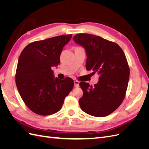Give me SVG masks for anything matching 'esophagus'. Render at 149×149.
Listing matches in <instances>:
<instances>
[{
  "instance_id": "esophagus-1",
  "label": "esophagus",
  "mask_w": 149,
  "mask_h": 149,
  "mask_svg": "<svg viewBox=\"0 0 149 149\" xmlns=\"http://www.w3.org/2000/svg\"><path fill=\"white\" fill-rule=\"evenodd\" d=\"M74 87L75 88H78L79 86V82L78 81H74Z\"/></svg>"
}]
</instances>
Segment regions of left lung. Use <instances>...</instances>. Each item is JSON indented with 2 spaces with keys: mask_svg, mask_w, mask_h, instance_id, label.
Masks as SVG:
<instances>
[{
  "mask_svg": "<svg viewBox=\"0 0 149 149\" xmlns=\"http://www.w3.org/2000/svg\"><path fill=\"white\" fill-rule=\"evenodd\" d=\"M73 40L85 49L86 68L100 75L94 86L79 83L83 91L81 109L93 116H108L120 105L127 91L130 71L125 54L118 44L99 36L79 33Z\"/></svg>",
  "mask_w": 149,
  "mask_h": 149,
  "instance_id": "left-lung-1",
  "label": "left lung"
}]
</instances>
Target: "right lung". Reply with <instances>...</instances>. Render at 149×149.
<instances>
[{
    "label": "right lung",
    "instance_id": "obj_1",
    "mask_svg": "<svg viewBox=\"0 0 149 149\" xmlns=\"http://www.w3.org/2000/svg\"><path fill=\"white\" fill-rule=\"evenodd\" d=\"M71 37L60 35L32 42L20 54L16 86L22 100L35 114L47 116L59 111L74 86L71 78H55L52 70L60 64L62 49Z\"/></svg>",
    "mask_w": 149,
    "mask_h": 149
}]
</instances>
